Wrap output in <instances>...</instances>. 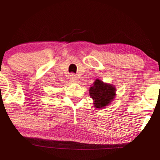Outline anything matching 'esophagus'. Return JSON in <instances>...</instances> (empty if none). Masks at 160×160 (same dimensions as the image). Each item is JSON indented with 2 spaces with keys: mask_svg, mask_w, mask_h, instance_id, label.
Here are the masks:
<instances>
[{
  "mask_svg": "<svg viewBox=\"0 0 160 160\" xmlns=\"http://www.w3.org/2000/svg\"><path fill=\"white\" fill-rule=\"evenodd\" d=\"M70 79H71L73 82H76L77 80H78V78H77V76L74 74H71L70 75Z\"/></svg>",
  "mask_w": 160,
  "mask_h": 160,
  "instance_id": "esophagus-1",
  "label": "esophagus"
}]
</instances>
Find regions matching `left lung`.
<instances>
[{
	"instance_id": "8db88e82",
	"label": "left lung",
	"mask_w": 160,
	"mask_h": 160,
	"mask_svg": "<svg viewBox=\"0 0 160 160\" xmlns=\"http://www.w3.org/2000/svg\"><path fill=\"white\" fill-rule=\"evenodd\" d=\"M89 95L94 100V105L97 108L108 106L115 95V89L112 85L104 83L96 80L89 89Z\"/></svg>"
}]
</instances>
